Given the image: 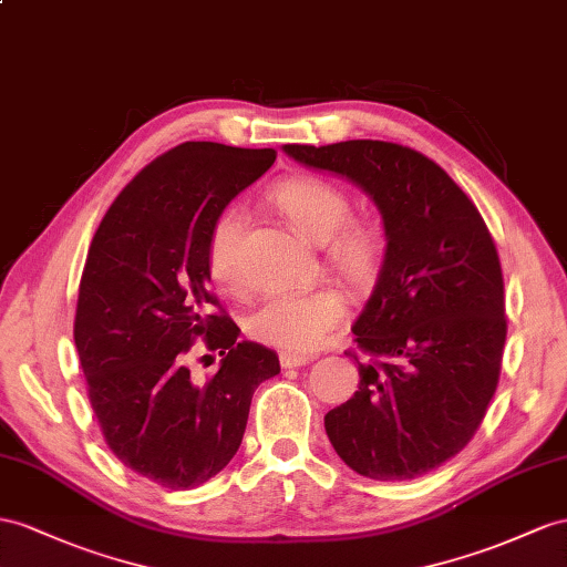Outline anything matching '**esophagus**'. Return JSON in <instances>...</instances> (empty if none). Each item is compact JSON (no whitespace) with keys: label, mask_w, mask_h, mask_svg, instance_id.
<instances>
[{"label":"esophagus","mask_w":567,"mask_h":567,"mask_svg":"<svg viewBox=\"0 0 567 567\" xmlns=\"http://www.w3.org/2000/svg\"><path fill=\"white\" fill-rule=\"evenodd\" d=\"M309 361H311V357H307V354H289V352H282V354H280L282 369H297V367L309 364Z\"/></svg>","instance_id":"1"}]
</instances>
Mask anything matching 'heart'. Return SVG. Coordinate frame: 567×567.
<instances>
[{
    "label": "heart",
    "mask_w": 567,
    "mask_h": 567,
    "mask_svg": "<svg viewBox=\"0 0 567 567\" xmlns=\"http://www.w3.org/2000/svg\"><path fill=\"white\" fill-rule=\"evenodd\" d=\"M270 200L301 237L326 244L328 264L347 282L367 287L379 278L385 258L381 231L373 225L350 223L352 200L340 186L318 177H292L272 188ZM244 223V210L229 206L215 217L208 231L210 278L227 292H237L244 285L239 260ZM344 311L347 301L336 287L292 289L260 303L249 318V332L280 352L307 354L328 340Z\"/></svg>",
    "instance_id": "obj_1"
}]
</instances>
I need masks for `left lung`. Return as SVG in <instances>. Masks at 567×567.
Wrapping results in <instances>:
<instances>
[{"mask_svg":"<svg viewBox=\"0 0 567 567\" xmlns=\"http://www.w3.org/2000/svg\"><path fill=\"white\" fill-rule=\"evenodd\" d=\"M350 179L381 213L383 268L352 326L359 390L326 414L347 467L408 482L455 457L496 393L505 299L496 244L467 194L426 155L385 141L282 145Z\"/></svg>","mask_w":567,"mask_h":567,"instance_id":"8db88e82","label":"left lung"}]
</instances>
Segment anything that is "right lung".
Listing matches in <instances>:
<instances>
[{"mask_svg": "<svg viewBox=\"0 0 567 567\" xmlns=\"http://www.w3.org/2000/svg\"><path fill=\"white\" fill-rule=\"evenodd\" d=\"M272 163V148L177 145L126 184L85 258L74 342L91 408L124 467L172 491L227 467L254 390L280 373L278 354L213 313L206 258L215 217ZM196 337L224 357L208 382L185 367Z\"/></svg>", "mask_w": 567, "mask_h": 567, "instance_id": "1", "label": "right lung"}]
</instances>
